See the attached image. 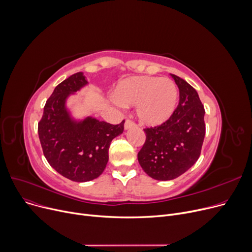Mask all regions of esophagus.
I'll use <instances>...</instances> for the list:
<instances>
[{
  "label": "esophagus",
  "instance_id": "34e87169",
  "mask_svg": "<svg viewBox=\"0 0 252 252\" xmlns=\"http://www.w3.org/2000/svg\"><path fill=\"white\" fill-rule=\"evenodd\" d=\"M136 126V124L133 122L132 120H126V122H125V124H124V128H125V130H128V129H130V128H133V127H135Z\"/></svg>",
  "mask_w": 252,
  "mask_h": 252
}]
</instances>
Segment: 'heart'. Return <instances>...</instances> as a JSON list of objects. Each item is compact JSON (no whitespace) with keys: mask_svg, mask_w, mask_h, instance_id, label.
Here are the masks:
<instances>
[{"mask_svg":"<svg viewBox=\"0 0 252 252\" xmlns=\"http://www.w3.org/2000/svg\"><path fill=\"white\" fill-rule=\"evenodd\" d=\"M115 99L123 106H136L140 123L158 126L175 111L178 91L169 78L132 76L122 79L114 91Z\"/></svg>","mask_w":252,"mask_h":252,"instance_id":"1","label":"heart"}]
</instances>
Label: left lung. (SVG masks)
I'll return each instance as SVG.
<instances>
[{
	"label": "left lung",
	"mask_w": 252,
	"mask_h": 252,
	"mask_svg": "<svg viewBox=\"0 0 252 252\" xmlns=\"http://www.w3.org/2000/svg\"><path fill=\"white\" fill-rule=\"evenodd\" d=\"M179 88V103L169 119L143 129L145 142L137 158L143 171L159 181L173 180L198 159L205 135L204 108L197 92L172 74Z\"/></svg>",
	"instance_id": "1"
}]
</instances>
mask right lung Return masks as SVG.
I'll return each mask as SVG.
<instances>
[{"label": "right lung", "instance_id": "right-lung-1", "mask_svg": "<svg viewBox=\"0 0 252 252\" xmlns=\"http://www.w3.org/2000/svg\"><path fill=\"white\" fill-rule=\"evenodd\" d=\"M82 72L58 84L43 108L37 131L42 152L59 174L75 182L94 180L106 169L111 141L124 131L123 120L113 125L95 118L73 120L67 97L85 86Z\"/></svg>", "mask_w": 252, "mask_h": 252}]
</instances>
